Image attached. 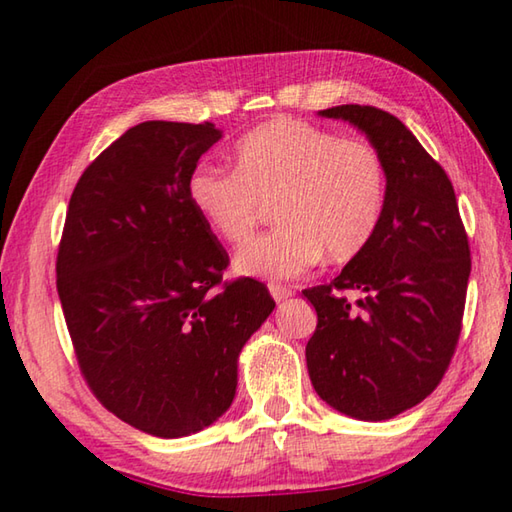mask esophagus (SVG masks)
Wrapping results in <instances>:
<instances>
[{
	"instance_id": "esophagus-1",
	"label": "esophagus",
	"mask_w": 512,
	"mask_h": 512,
	"mask_svg": "<svg viewBox=\"0 0 512 512\" xmlns=\"http://www.w3.org/2000/svg\"><path fill=\"white\" fill-rule=\"evenodd\" d=\"M268 291H271V296L275 302H282L293 296V289L291 287H284V284H268Z\"/></svg>"
}]
</instances>
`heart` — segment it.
<instances>
[{
    "label": "heart",
    "instance_id": "1",
    "mask_svg": "<svg viewBox=\"0 0 512 512\" xmlns=\"http://www.w3.org/2000/svg\"><path fill=\"white\" fill-rule=\"evenodd\" d=\"M189 201L221 239L244 244L277 203L280 225L239 250L237 268L289 280L323 253L348 262L368 248L386 207V169L377 149L298 119H273L235 146V169L198 164Z\"/></svg>",
    "mask_w": 512,
    "mask_h": 512
}]
</instances>
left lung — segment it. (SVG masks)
Returning <instances> with one entry per match:
<instances>
[{
  "mask_svg": "<svg viewBox=\"0 0 512 512\" xmlns=\"http://www.w3.org/2000/svg\"><path fill=\"white\" fill-rule=\"evenodd\" d=\"M318 115L368 135L386 169V207L368 248L329 284L302 291L318 314L309 377L336 411L388 420L431 395L452 363L470 241L452 180L400 119L357 103ZM345 290L362 298L350 303Z\"/></svg>",
  "mask_w": 512,
  "mask_h": 512,
  "instance_id": "8db88e82",
  "label": "left lung"
}]
</instances>
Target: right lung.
I'll return each mask as SVG.
<instances>
[{
	"label": "right lung",
	"instance_id": "right-lung-1",
	"mask_svg": "<svg viewBox=\"0 0 512 512\" xmlns=\"http://www.w3.org/2000/svg\"><path fill=\"white\" fill-rule=\"evenodd\" d=\"M210 121H144L76 183L56 287L81 375L119 420L160 438L196 433L230 409L237 359L275 307L189 201Z\"/></svg>",
	"mask_w": 512,
	"mask_h": 512
}]
</instances>
